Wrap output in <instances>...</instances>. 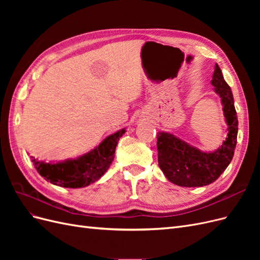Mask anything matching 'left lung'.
<instances>
[{
  "label": "left lung",
  "mask_w": 260,
  "mask_h": 260,
  "mask_svg": "<svg viewBox=\"0 0 260 260\" xmlns=\"http://www.w3.org/2000/svg\"><path fill=\"white\" fill-rule=\"evenodd\" d=\"M221 98L229 125L228 138L216 152L204 153L166 132L157 133L158 165L169 181L180 186L208 185L216 181L231 162L238 138V116L231 88L224 81L221 69L216 64L211 80Z\"/></svg>",
  "instance_id": "left-lung-1"
}]
</instances>
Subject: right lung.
<instances>
[{
  "label": "right lung",
  "instance_id": "right-lung-1",
  "mask_svg": "<svg viewBox=\"0 0 260 260\" xmlns=\"http://www.w3.org/2000/svg\"><path fill=\"white\" fill-rule=\"evenodd\" d=\"M124 129L106 138L98 147L78 159L58 164H45L32 159L37 171L51 183L64 187H83L95 182L111 166L118 141Z\"/></svg>",
  "mask_w": 260,
  "mask_h": 260
}]
</instances>
